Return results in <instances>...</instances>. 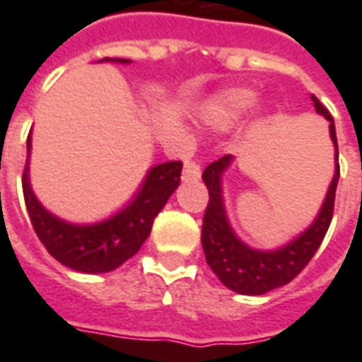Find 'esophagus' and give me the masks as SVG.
Segmentation results:
<instances>
[{
  "instance_id": "1",
  "label": "esophagus",
  "mask_w": 362,
  "mask_h": 362,
  "mask_svg": "<svg viewBox=\"0 0 362 362\" xmlns=\"http://www.w3.org/2000/svg\"><path fill=\"white\" fill-rule=\"evenodd\" d=\"M199 176H202V166L197 165V163H186L184 165V178H188V180H199Z\"/></svg>"
}]
</instances>
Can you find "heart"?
<instances>
[{
	"label": "heart",
	"instance_id": "1",
	"mask_svg": "<svg viewBox=\"0 0 362 362\" xmlns=\"http://www.w3.org/2000/svg\"><path fill=\"white\" fill-rule=\"evenodd\" d=\"M256 103V93L243 87H227L205 96L196 106V114L202 124L213 129H228L250 110Z\"/></svg>",
	"mask_w": 362,
	"mask_h": 362
}]
</instances>
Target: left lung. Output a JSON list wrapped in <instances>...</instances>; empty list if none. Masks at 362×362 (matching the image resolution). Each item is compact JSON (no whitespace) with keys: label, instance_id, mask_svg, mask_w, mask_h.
<instances>
[{"label":"left lung","instance_id":"1","mask_svg":"<svg viewBox=\"0 0 362 362\" xmlns=\"http://www.w3.org/2000/svg\"><path fill=\"white\" fill-rule=\"evenodd\" d=\"M310 98L316 112L329 122V137L335 147V170L318 215L300 235H296L295 238H291L288 243L281 244L279 248L273 250L252 248L250 244L244 243L235 233L228 221L225 196H223V176L235 163V157L227 155L215 160L202 174L209 192V204L205 209L204 227H202V246H204L205 259L221 283L240 295H266L273 288L291 283L316 254L332 223L335 188L339 180V163H337L339 153H337L335 124L326 106L314 95Z\"/></svg>","mask_w":362,"mask_h":362}]
</instances>
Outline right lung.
<instances>
[{
  "mask_svg": "<svg viewBox=\"0 0 362 362\" xmlns=\"http://www.w3.org/2000/svg\"><path fill=\"white\" fill-rule=\"evenodd\" d=\"M110 64H132V59L106 58ZM33 139H27V166L23 174V194L35 233L62 266L81 273H108L137 254L151 235L153 221L180 186L182 163L151 166L135 196L119 211L96 223H69L48 211L30 186Z\"/></svg>",
  "mask_w": 362,
  "mask_h": 362,
  "instance_id": "right-lung-1",
  "label": "right lung"
}]
</instances>
